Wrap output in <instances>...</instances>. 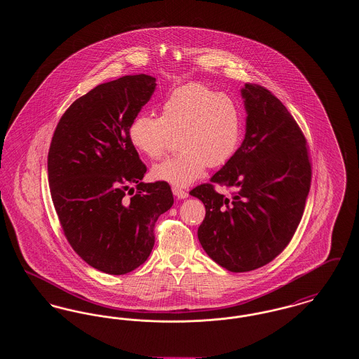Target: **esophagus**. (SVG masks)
Listing matches in <instances>:
<instances>
[{
    "instance_id": "1",
    "label": "esophagus",
    "mask_w": 359,
    "mask_h": 359,
    "mask_svg": "<svg viewBox=\"0 0 359 359\" xmlns=\"http://www.w3.org/2000/svg\"><path fill=\"white\" fill-rule=\"evenodd\" d=\"M172 192H173V195L177 199H186V198H188V192L186 189H183V188L173 187L172 188Z\"/></svg>"
}]
</instances>
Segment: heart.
I'll list each match as a JSON object with an SVG mask.
<instances>
[{
  "label": "heart",
  "mask_w": 359,
  "mask_h": 359,
  "mask_svg": "<svg viewBox=\"0 0 359 359\" xmlns=\"http://www.w3.org/2000/svg\"><path fill=\"white\" fill-rule=\"evenodd\" d=\"M241 116L236 102L207 86L189 83L175 88L160 106V117L138 114L128 136L138 152L161 158L177 136L182 148L171 158L152 168L154 179L173 186H187L196 180L205 165H224L238 149Z\"/></svg>",
  "instance_id": "heart-1"
}]
</instances>
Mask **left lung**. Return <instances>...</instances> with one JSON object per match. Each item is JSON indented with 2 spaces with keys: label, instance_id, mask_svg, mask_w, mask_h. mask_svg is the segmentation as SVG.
Segmentation results:
<instances>
[{
  "label": "left lung",
  "instance_id": "left-lung-1",
  "mask_svg": "<svg viewBox=\"0 0 359 359\" xmlns=\"http://www.w3.org/2000/svg\"><path fill=\"white\" fill-rule=\"evenodd\" d=\"M246 133L234 156L210 183L189 194L203 202L198 238L230 272H249L278 256L302 221L311 187L307 141L278 98L262 86L241 90ZM215 185L231 187L230 196Z\"/></svg>",
  "mask_w": 359,
  "mask_h": 359
}]
</instances>
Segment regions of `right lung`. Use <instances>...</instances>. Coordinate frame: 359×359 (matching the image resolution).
<instances>
[{
	"mask_svg": "<svg viewBox=\"0 0 359 359\" xmlns=\"http://www.w3.org/2000/svg\"><path fill=\"white\" fill-rule=\"evenodd\" d=\"M154 88L156 78L145 74L97 86L69 106L52 137L56 214L75 253L103 273L142 265L154 249V223L173 205L167 182H141L147 167L128 136Z\"/></svg>",
	"mask_w": 359,
	"mask_h": 359,
	"instance_id": "obj_1",
	"label": "right lung"
}]
</instances>
